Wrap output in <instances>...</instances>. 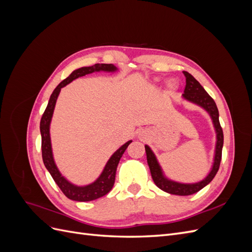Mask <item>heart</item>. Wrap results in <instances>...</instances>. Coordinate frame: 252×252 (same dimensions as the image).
<instances>
[{
    "mask_svg": "<svg viewBox=\"0 0 252 252\" xmlns=\"http://www.w3.org/2000/svg\"><path fill=\"white\" fill-rule=\"evenodd\" d=\"M167 86H168L169 89H173L175 87V82L173 80H169L168 84H167Z\"/></svg>",
    "mask_w": 252,
    "mask_h": 252,
    "instance_id": "1",
    "label": "heart"
}]
</instances>
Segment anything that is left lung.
<instances>
[{
  "mask_svg": "<svg viewBox=\"0 0 252 252\" xmlns=\"http://www.w3.org/2000/svg\"><path fill=\"white\" fill-rule=\"evenodd\" d=\"M183 73H184L186 78V86L184 89V94H183V97H184L188 102H191L193 104L201 106L202 108H204L206 111H207L212 120L213 126H215V129H216L217 144H216L215 158H213L211 170L209 171L207 177L205 179H203L202 181L197 183H193V184H184V183L174 182L165 177L161 166H159L158 159L154 154V151L150 149L148 145H145V151H146L147 163L151 172L152 180H154L155 184L159 189H162L163 191L171 193V194L190 195L200 191L201 189H203L206 185H208L209 183L213 180V178L216 177V174L220 168V158H222L224 134L219 121V110L216 105V102L213 101V98L207 93H206V90L203 88V86L192 77L191 74L187 71H183Z\"/></svg>",
  "mask_w": 252,
  "mask_h": 252,
  "instance_id": "obj_1",
  "label": "left lung"
}]
</instances>
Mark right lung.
Masks as SVG:
<instances>
[{"mask_svg": "<svg viewBox=\"0 0 252 252\" xmlns=\"http://www.w3.org/2000/svg\"><path fill=\"white\" fill-rule=\"evenodd\" d=\"M118 68L112 64H94L89 67H81L79 69H75L71 72L69 77L66 78L64 81L61 82L57 88L53 90V93L50 95L49 102L46 109H45L41 123H40V130L42 135V158L43 162L46 169L51 174L52 179L55 180L57 185L62 190V192L72 201L78 202H89L98 199L105 194H107L111 188L113 187L114 180H116V172L117 167L120 162V159L125 152L128 145L132 141H128L114 152V154L110 157L108 162L106 163L104 169L94 183H91L86 186H77L72 184L69 181H67L62 174H61L60 170L55 163V158H53L52 155V148H51V141H50V122L52 119L53 110L56 107V103L58 100V96L60 94L61 88L65 87L67 84H69L73 80L78 79L80 77H84V75L97 72V71H106V72H114L117 71Z\"/></svg>", "mask_w": 252, "mask_h": 252, "instance_id": "obj_1", "label": "right lung"}]
</instances>
